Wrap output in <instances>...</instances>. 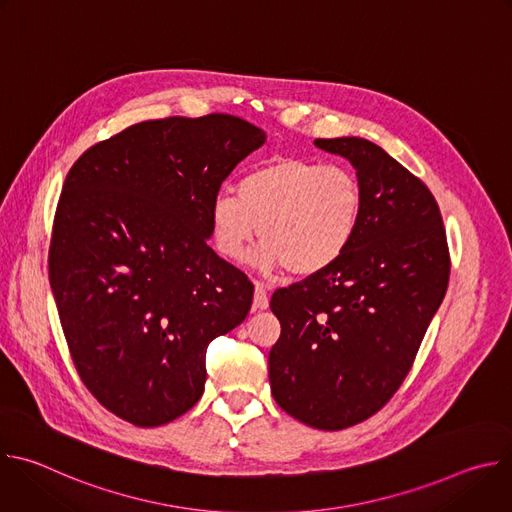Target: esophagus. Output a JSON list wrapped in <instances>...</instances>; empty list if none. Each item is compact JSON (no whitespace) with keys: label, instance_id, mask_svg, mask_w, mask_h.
<instances>
[{"label":"esophagus","instance_id":"1","mask_svg":"<svg viewBox=\"0 0 512 512\" xmlns=\"http://www.w3.org/2000/svg\"><path fill=\"white\" fill-rule=\"evenodd\" d=\"M269 306V294H267V287L257 281L255 283V296H253V310H267Z\"/></svg>","mask_w":512,"mask_h":512}]
</instances>
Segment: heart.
Segmentation results:
<instances>
[{"instance_id": "b5f03b06", "label": "heart", "mask_w": 512, "mask_h": 512, "mask_svg": "<svg viewBox=\"0 0 512 512\" xmlns=\"http://www.w3.org/2000/svg\"><path fill=\"white\" fill-rule=\"evenodd\" d=\"M362 214L356 174L340 164L273 158L237 184V196L218 192L210 229L218 255L241 261L261 237L251 261L263 271L287 267L298 277L334 265L352 245Z\"/></svg>"}]
</instances>
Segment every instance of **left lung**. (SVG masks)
<instances>
[{
	"mask_svg": "<svg viewBox=\"0 0 512 512\" xmlns=\"http://www.w3.org/2000/svg\"><path fill=\"white\" fill-rule=\"evenodd\" d=\"M314 143L354 166L362 214L334 265L273 294L281 336L269 383L285 413L338 431L375 415L405 381L446 296L450 251L429 188L377 143Z\"/></svg>",
	"mask_w": 512,
	"mask_h": 512,
	"instance_id": "8db88e82",
	"label": "left lung"
}]
</instances>
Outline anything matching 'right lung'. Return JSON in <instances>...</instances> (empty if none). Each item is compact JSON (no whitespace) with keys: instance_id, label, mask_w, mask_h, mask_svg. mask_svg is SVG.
Listing matches in <instances>:
<instances>
[{"instance_id":"obj_1","label":"right lung","mask_w":512,"mask_h":512,"mask_svg":"<svg viewBox=\"0 0 512 512\" xmlns=\"http://www.w3.org/2000/svg\"><path fill=\"white\" fill-rule=\"evenodd\" d=\"M265 143L212 113L135 123L66 174L48 277L83 385L117 417L156 427L202 397L206 348L239 326L253 283L206 239L210 202Z\"/></svg>"}]
</instances>
